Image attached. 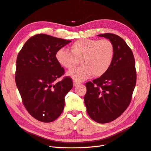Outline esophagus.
<instances>
[{
    "mask_svg": "<svg viewBox=\"0 0 151 151\" xmlns=\"http://www.w3.org/2000/svg\"><path fill=\"white\" fill-rule=\"evenodd\" d=\"M80 83H79V82H77L76 81H73V85H74V87L77 86V85H79Z\"/></svg>",
    "mask_w": 151,
    "mask_h": 151,
    "instance_id": "esophagus-1",
    "label": "esophagus"
}]
</instances>
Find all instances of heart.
Segmentation results:
<instances>
[{
	"label": "heart",
	"mask_w": 151,
	"mask_h": 151,
	"mask_svg": "<svg viewBox=\"0 0 151 151\" xmlns=\"http://www.w3.org/2000/svg\"><path fill=\"white\" fill-rule=\"evenodd\" d=\"M70 50H58L55 57L59 64L69 70L81 60L83 66L67 72L76 81H85L93 75L103 76L110 67L115 54L112 42L107 39H81L71 45Z\"/></svg>",
	"instance_id": "obj_1"
}]
</instances>
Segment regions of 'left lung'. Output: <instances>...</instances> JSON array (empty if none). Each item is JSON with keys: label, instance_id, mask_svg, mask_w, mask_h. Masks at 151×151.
Returning <instances> with one entry per match:
<instances>
[{"label": "left lung", "instance_id": "1", "mask_svg": "<svg viewBox=\"0 0 151 151\" xmlns=\"http://www.w3.org/2000/svg\"><path fill=\"white\" fill-rule=\"evenodd\" d=\"M112 42L115 54L108 70L86 84L84 103L91 119L106 123L119 117L129 106L136 84L135 63L124 40L112 33L98 35Z\"/></svg>", "mask_w": 151, "mask_h": 151}]
</instances>
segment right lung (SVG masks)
<instances>
[{
    "label": "right lung",
    "instance_id": "add662e5",
    "mask_svg": "<svg viewBox=\"0 0 151 151\" xmlns=\"http://www.w3.org/2000/svg\"><path fill=\"white\" fill-rule=\"evenodd\" d=\"M70 42L39 34L27 41L18 53L16 84L27 111L38 121L53 122L64 108L65 96L73 83L68 77L55 82L64 74L55 55Z\"/></svg>",
    "mask_w": 151,
    "mask_h": 151
}]
</instances>
